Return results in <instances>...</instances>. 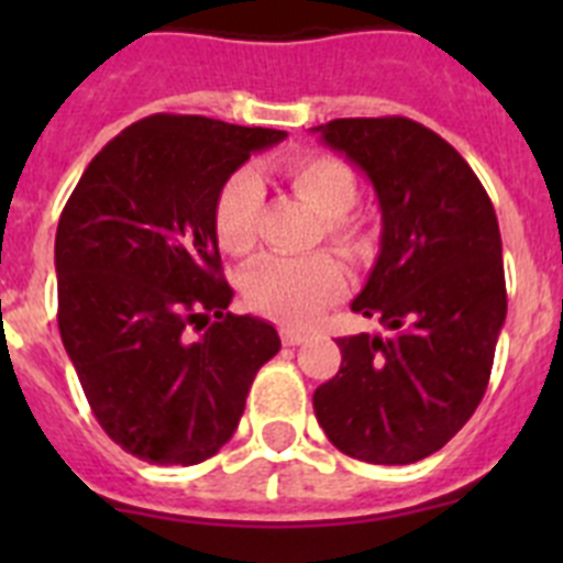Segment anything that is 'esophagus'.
Instances as JSON below:
<instances>
[{"instance_id": "esophagus-1", "label": "esophagus", "mask_w": 563, "mask_h": 563, "mask_svg": "<svg viewBox=\"0 0 563 563\" xmlns=\"http://www.w3.org/2000/svg\"><path fill=\"white\" fill-rule=\"evenodd\" d=\"M282 341H285V346H298V343L307 341V335L305 332L292 330V327H282Z\"/></svg>"}]
</instances>
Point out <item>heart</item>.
I'll list each match as a JSON object with an SVG mask.
<instances>
[{
    "label": "heart",
    "mask_w": 563,
    "mask_h": 563,
    "mask_svg": "<svg viewBox=\"0 0 563 563\" xmlns=\"http://www.w3.org/2000/svg\"><path fill=\"white\" fill-rule=\"evenodd\" d=\"M285 177L292 191L324 217L327 239L343 253L363 247V233L346 217L357 200V180L352 168L332 154H296L285 161ZM262 208V186L253 172L231 174L213 200V236L231 256H242L256 242V217ZM346 276L330 253L305 258L267 256L245 273L242 290L256 312L287 321L310 324L318 312L330 307L343 292Z\"/></svg>",
    "instance_id": "b5f03b06"
}]
</instances>
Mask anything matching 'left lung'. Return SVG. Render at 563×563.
Masks as SVG:
<instances>
[{
  "instance_id": "1",
  "label": "left lung",
  "mask_w": 563,
  "mask_h": 563,
  "mask_svg": "<svg viewBox=\"0 0 563 563\" xmlns=\"http://www.w3.org/2000/svg\"><path fill=\"white\" fill-rule=\"evenodd\" d=\"M346 154L380 202V253L352 312L383 335L338 338L341 369L312 395L338 451L409 465L471 420L507 316L494 202L451 143L409 118H338L312 126Z\"/></svg>"
}]
</instances>
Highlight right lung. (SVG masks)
<instances>
[{
  "label": "right lung",
  "mask_w": 563,
  "mask_h": 563,
  "mask_svg": "<svg viewBox=\"0 0 563 563\" xmlns=\"http://www.w3.org/2000/svg\"><path fill=\"white\" fill-rule=\"evenodd\" d=\"M285 137L152 114L112 137L69 194L56 231L58 330L92 415L137 460L217 454L282 350L276 327L228 312L211 211L222 183Z\"/></svg>",
  "instance_id": "obj_1"
}]
</instances>
